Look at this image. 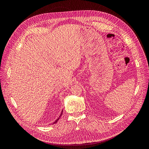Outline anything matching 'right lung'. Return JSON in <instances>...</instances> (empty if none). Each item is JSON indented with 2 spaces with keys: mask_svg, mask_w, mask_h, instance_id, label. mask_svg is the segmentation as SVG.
<instances>
[{
  "mask_svg": "<svg viewBox=\"0 0 149 149\" xmlns=\"http://www.w3.org/2000/svg\"><path fill=\"white\" fill-rule=\"evenodd\" d=\"M63 110H62V111H61V114H60V116H59V117H58V119H56V120H55V122H54V123H53V124H55V123H57V122H58V120L60 119V118H61V116H62V114H63Z\"/></svg>",
  "mask_w": 149,
  "mask_h": 149,
  "instance_id": "add662e5",
  "label": "right lung"
}]
</instances>
